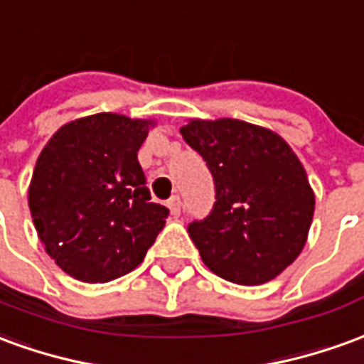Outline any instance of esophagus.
Segmentation results:
<instances>
[{"label": "esophagus", "mask_w": 364, "mask_h": 364, "mask_svg": "<svg viewBox=\"0 0 364 364\" xmlns=\"http://www.w3.org/2000/svg\"><path fill=\"white\" fill-rule=\"evenodd\" d=\"M168 210L170 213L176 218V215H180V196H172L168 200Z\"/></svg>", "instance_id": "obj_1"}]
</instances>
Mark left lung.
<instances>
[{
  "instance_id": "8db88e82",
  "label": "left lung",
  "mask_w": 364,
  "mask_h": 364,
  "mask_svg": "<svg viewBox=\"0 0 364 364\" xmlns=\"http://www.w3.org/2000/svg\"><path fill=\"white\" fill-rule=\"evenodd\" d=\"M215 182V203L188 233L218 277L259 286L288 269L310 233L316 196L282 136L247 121L188 119L180 127Z\"/></svg>"
}]
</instances>
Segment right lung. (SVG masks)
Instances as JSON below:
<instances>
[{"mask_svg":"<svg viewBox=\"0 0 364 364\" xmlns=\"http://www.w3.org/2000/svg\"><path fill=\"white\" fill-rule=\"evenodd\" d=\"M156 121L86 115L41 151L29 210L48 257L76 280L102 284L135 270L166 223L151 202L136 153Z\"/></svg>","mask_w":364,"mask_h":364,"instance_id":"obj_1","label":"right lung"}]
</instances>
